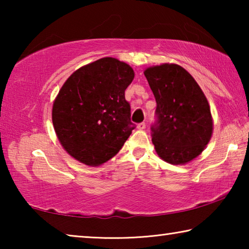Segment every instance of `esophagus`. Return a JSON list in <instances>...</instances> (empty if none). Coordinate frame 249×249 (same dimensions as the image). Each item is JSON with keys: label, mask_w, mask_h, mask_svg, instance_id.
<instances>
[{"label": "esophagus", "mask_w": 249, "mask_h": 249, "mask_svg": "<svg viewBox=\"0 0 249 249\" xmlns=\"http://www.w3.org/2000/svg\"><path fill=\"white\" fill-rule=\"evenodd\" d=\"M137 128L138 129H145L146 128V124L144 123V122H142V123L137 124Z\"/></svg>", "instance_id": "1"}]
</instances>
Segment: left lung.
Wrapping results in <instances>:
<instances>
[{
	"label": "left lung",
	"instance_id": "obj_1",
	"mask_svg": "<svg viewBox=\"0 0 249 249\" xmlns=\"http://www.w3.org/2000/svg\"><path fill=\"white\" fill-rule=\"evenodd\" d=\"M155 95L157 121L151 126L156 153L171 165H184L209 144L213 120L199 84L182 67L162 64L144 71Z\"/></svg>",
	"mask_w": 249,
	"mask_h": 249
}]
</instances>
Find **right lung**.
<instances>
[{
    "instance_id": "right-lung-1",
    "label": "right lung",
    "mask_w": 249,
    "mask_h": 249,
    "mask_svg": "<svg viewBox=\"0 0 249 249\" xmlns=\"http://www.w3.org/2000/svg\"><path fill=\"white\" fill-rule=\"evenodd\" d=\"M134 75L127 64L105 57L67 79L53 101V124L71 157L96 167L119 153L135 128L125 100Z\"/></svg>"
}]
</instances>
